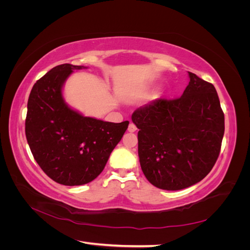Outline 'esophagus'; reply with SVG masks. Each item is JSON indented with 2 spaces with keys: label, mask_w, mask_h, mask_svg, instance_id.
Returning <instances> with one entry per match:
<instances>
[{
  "label": "esophagus",
  "mask_w": 250,
  "mask_h": 250,
  "mask_svg": "<svg viewBox=\"0 0 250 250\" xmlns=\"http://www.w3.org/2000/svg\"><path fill=\"white\" fill-rule=\"evenodd\" d=\"M137 129H138L137 126H135L133 123H130L129 126H128V131L129 132H134Z\"/></svg>",
  "instance_id": "obj_1"
}]
</instances>
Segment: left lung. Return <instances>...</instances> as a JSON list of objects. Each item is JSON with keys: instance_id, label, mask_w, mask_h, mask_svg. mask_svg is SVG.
<instances>
[{"instance_id": "1", "label": "left lung", "mask_w": 250, "mask_h": 250, "mask_svg": "<svg viewBox=\"0 0 250 250\" xmlns=\"http://www.w3.org/2000/svg\"><path fill=\"white\" fill-rule=\"evenodd\" d=\"M176 99H157L135 110L144 175L156 188L183 190L213 169L224 134V113L215 86L188 72Z\"/></svg>"}]
</instances>
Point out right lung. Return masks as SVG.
I'll list each match as a JSON object with an SVG mask.
<instances>
[{
	"label": "right lung",
	"mask_w": 250,
	"mask_h": 250,
	"mask_svg": "<svg viewBox=\"0 0 250 250\" xmlns=\"http://www.w3.org/2000/svg\"><path fill=\"white\" fill-rule=\"evenodd\" d=\"M83 67H53L36 81L27 105L25 131L34 160L63 186L85 185L99 175L129 124L84 117L67 106L62 86L73 70Z\"/></svg>",
	"instance_id": "obj_1"
}]
</instances>
